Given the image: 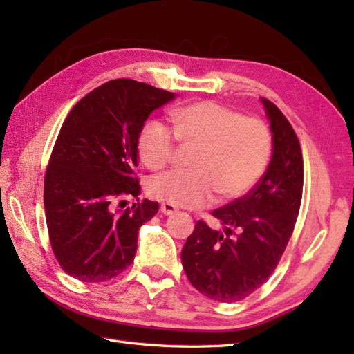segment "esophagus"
<instances>
[{"label":"esophagus","instance_id":"obj_1","mask_svg":"<svg viewBox=\"0 0 354 354\" xmlns=\"http://www.w3.org/2000/svg\"><path fill=\"white\" fill-rule=\"evenodd\" d=\"M160 209H161V213H162V214L169 216V214H173V213L176 212V207H175V205H171V204H169V202H162L161 207H160Z\"/></svg>","mask_w":354,"mask_h":354}]
</instances>
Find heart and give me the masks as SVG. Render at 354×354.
I'll return each mask as SVG.
<instances>
[{"label":"heart","mask_w":354,"mask_h":354,"mask_svg":"<svg viewBox=\"0 0 354 354\" xmlns=\"http://www.w3.org/2000/svg\"><path fill=\"white\" fill-rule=\"evenodd\" d=\"M173 129L149 120L138 135V152L149 169L160 170L175 153L176 140L199 146L192 170L175 169L149 181L153 198L171 205L198 208L221 201H234L250 193L265 173L272 135L259 118L216 102H198L171 114Z\"/></svg>","instance_id":"heart-1"}]
</instances>
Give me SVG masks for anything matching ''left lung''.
Listing matches in <instances>:
<instances>
[{"instance_id": "obj_1", "label": "left lung", "mask_w": 354, "mask_h": 354, "mask_svg": "<svg viewBox=\"0 0 354 354\" xmlns=\"http://www.w3.org/2000/svg\"><path fill=\"white\" fill-rule=\"evenodd\" d=\"M272 132L268 170L246 196L212 213L221 230L198 221L183 248L189 281L205 297L234 303L259 289L289 243L303 196V153L289 120L261 99Z\"/></svg>"}]
</instances>
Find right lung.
Masks as SVG:
<instances>
[{"instance_id":"add662e5","label":"right lung","mask_w":354,"mask_h":354,"mask_svg":"<svg viewBox=\"0 0 354 354\" xmlns=\"http://www.w3.org/2000/svg\"><path fill=\"white\" fill-rule=\"evenodd\" d=\"M175 94L132 79L109 80L70 111L44 179L51 250L66 274L102 283L132 265L138 230L158 213L140 201L138 135L145 122ZM126 196L138 204L115 212ZM124 202V201H120Z\"/></svg>"}]
</instances>
